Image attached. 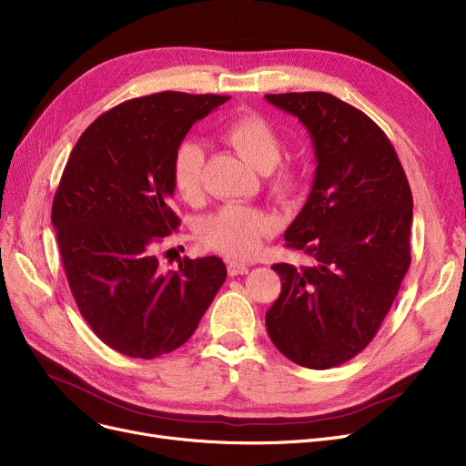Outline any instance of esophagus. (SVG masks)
<instances>
[{
    "mask_svg": "<svg viewBox=\"0 0 466 466\" xmlns=\"http://www.w3.org/2000/svg\"><path fill=\"white\" fill-rule=\"evenodd\" d=\"M227 268L230 276H239V274H248L249 272V265L239 260H227Z\"/></svg>",
    "mask_w": 466,
    "mask_h": 466,
    "instance_id": "34e87169",
    "label": "esophagus"
}]
</instances>
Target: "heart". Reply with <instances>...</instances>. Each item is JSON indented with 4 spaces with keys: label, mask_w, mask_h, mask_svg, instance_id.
Wrapping results in <instances>:
<instances>
[{
    "label": "heart",
    "mask_w": 466,
    "mask_h": 466,
    "mask_svg": "<svg viewBox=\"0 0 466 466\" xmlns=\"http://www.w3.org/2000/svg\"><path fill=\"white\" fill-rule=\"evenodd\" d=\"M220 137L258 171H268L274 198L293 199L307 183V171L295 161H279L281 138L268 119L258 114H238L220 127ZM206 150L198 140H183L173 154L171 178L178 196L194 201L201 190ZM276 230V218L260 208L230 204L211 213L198 227L201 246L228 257H249L260 241Z\"/></svg>",
    "instance_id": "heart-1"
}]
</instances>
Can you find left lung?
<instances>
[{
	"mask_svg": "<svg viewBox=\"0 0 466 466\" xmlns=\"http://www.w3.org/2000/svg\"><path fill=\"white\" fill-rule=\"evenodd\" d=\"M265 96L302 121L318 161L283 234L314 262L272 267L281 291L267 331L299 366L329 370L370 345L398 295L411 262V188L389 137L361 110L321 91Z\"/></svg>",
	"mask_w": 466,
	"mask_h": 466,
	"instance_id": "8db88e82",
	"label": "left lung"
}]
</instances>
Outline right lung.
<instances>
[{"mask_svg":"<svg viewBox=\"0 0 466 466\" xmlns=\"http://www.w3.org/2000/svg\"><path fill=\"white\" fill-rule=\"evenodd\" d=\"M230 96L164 91L100 114L77 138L51 222L70 291L93 333L129 358L183 347L227 279L218 257L161 270L157 246L178 228L169 208L177 147Z\"/></svg>","mask_w":466,"mask_h":466,"instance_id":"1","label":"right lung"}]
</instances>
